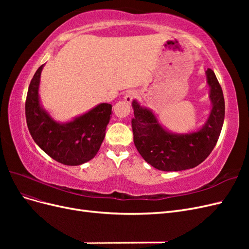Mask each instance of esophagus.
I'll list each match as a JSON object with an SVG mask.
<instances>
[{
  "instance_id": "esophagus-1",
  "label": "esophagus",
  "mask_w": 249,
  "mask_h": 249,
  "mask_svg": "<svg viewBox=\"0 0 249 249\" xmlns=\"http://www.w3.org/2000/svg\"><path fill=\"white\" fill-rule=\"evenodd\" d=\"M136 95H137V93L134 91V90H130V91H127L126 93H125V95H124V101L127 103V104H130V103H132V101L135 99V97H136Z\"/></svg>"
}]
</instances>
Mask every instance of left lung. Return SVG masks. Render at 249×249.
Returning a JSON list of instances; mask_svg holds the SVG:
<instances>
[{
  "label": "left lung",
  "instance_id": "1",
  "mask_svg": "<svg viewBox=\"0 0 249 249\" xmlns=\"http://www.w3.org/2000/svg\"><path fill=\"white\" fill-rule=\"evenodd\" d=\"M213 107L206 124L191 134H171L158 124L154 113L134 101L132 129L139 154L153 167L163 171L193 168L212 153L220 136L224 120V97L214 71H206Z\"/></svg>",
  "mask_w": 249,
  "mask_h": 249
}]
</instances>
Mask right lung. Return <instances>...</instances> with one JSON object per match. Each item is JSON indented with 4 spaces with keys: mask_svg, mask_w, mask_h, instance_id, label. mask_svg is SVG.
Segmentation results:
<instances>
[{
    "mask_svg": "<svg viewBox=\"0 0 249 249\" xmlns=\"http://www.w3.org/2000/svg\"><path fill=\"white\" fill-rule=\"evenodd\" d=\"M43 64L36 71L26 99L30 134L44 153L64 165H81L99 152L112 113L110 104H101L67 124L56 123L39 104L38 86Z\"/></svg>",
    "mask_w": 249,
    "mask_h": 249,
    "instance_id": "add662e5",
    "label": "right lung"
}]
</instances>
